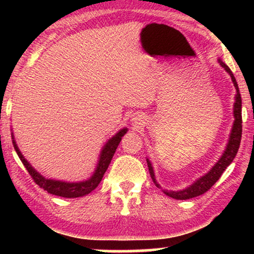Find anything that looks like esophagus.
<instances>
[{
  "label": "esophagus",
  "mask_w": 254,
  "mask_h": 254,
  "mask_svg": "<svg viewBox=\"0 0 254 254\" xmlns=\"http://www.w3.org/2000/svg\"><path fill=\"white\" fill-rule=\"evenodd\" d=\"M131 121H133V124H134L135 127H140L141 125H142V120H141V118L138 117V116H134L133 119H131Z\"/></svg>",
  "instance_id": "34e87169"
}]
</instances>
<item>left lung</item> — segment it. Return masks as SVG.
<instances>
[{"mask_svg":"<svg viewBox=\"0 0 254 254\" xmlns=\"http://www.w3.org/2000/svg\"><path fill=\"white\" fill-rule=\"evenodd\" d=\"M218 64H220L221 67L224 68V70L230 75L231 81L234 83L236 88V96H235V103H234L235 121H234V125H232L228 144L227 147H225V150L223 151V154H222L220 159L216 162V164H215L213 168L206 173V175H203L202 177H200L199 179H196L192 185H190L189 187H186V189L180 190H163V192H164L168 196L172 197V199L187 200V199H192V197L199 196L204 192H207V190H209L218 179H220L222 173H223L224 170L231 164V162L234 161L236 155H237L239 144H241V138H242V97H241V93H239L238 84L237 82H236V78L234 74H232V71L230 70V68H229L228 65L221 60V59H218ZM147 163H148L149 172H150L152 182L155 183V185L157 186L158 189H162L161 185H159L157 180L155 178L154 168H152L151 163L148 158H147Z\"/></svg>","mask_w":254,"mask_h":254,"instance_id":"1","label":"left lung"}]
</instances>
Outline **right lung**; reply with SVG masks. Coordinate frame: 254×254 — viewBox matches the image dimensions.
I'll return each instance as SVG.
<instances>
[{"instance_id":"1","label":"right lung","mask_w":254,"mask_h":254,"mask_svg":"<svg viewBox=\"0 0 254 254\" xmlns=\"http://www.w3.org/2000/svg\"><path fill=\"white\" fill-rule=\"evenodd\" d=\"M127 130H128L127 128H123V129H120L116 135H113V136L106 142L105 145H104L102 149V151H100L99 159H98V163H97L95 172L92 173V176L90 177L89 179L83 180V182H77V183H68V182H62V180L45 178V177L41 176L40 173L38 172L37 170L34 169L33 166L26 161L25 157L22 155L18 145L16 143L15 137H13V133H11V137H12L13 148H15L17 155H18L20 161H22L24 166L26 168L27 172H29L30 176L32 177L34 183H36L37 185H39L41 189L47 190L48 193L53 194V195L69 197V199H71V197L84 196L90 192H92V190L99 185V183L102 182L104 173L106 172L111 161H112L113 155L117 150L118 145L120 143L121 138H123L124 135L127 133Z\"/></svg>"}]
</instances>
